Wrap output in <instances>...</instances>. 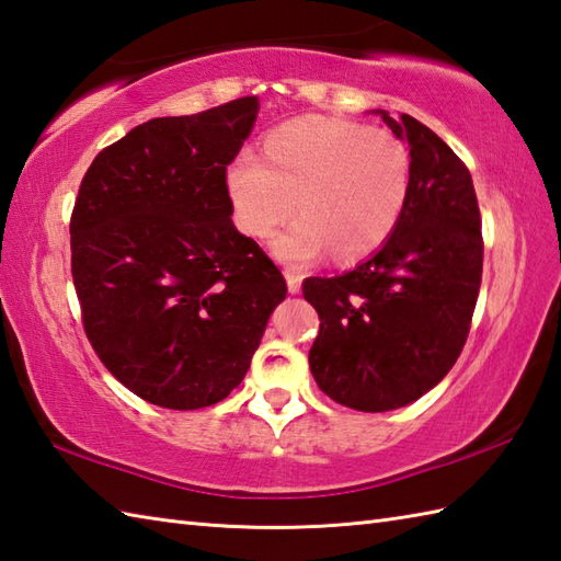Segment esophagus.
<instances>
[{"mask_svg": "<svg viewBox=\"0 0 561 561\" xmlns=\"http://www.w3.org/2000/svg\"><path fill=\"white\" fill-rule=\"evenodd\" d=\"M284 277H287V287H289L291 294H299L301 291V282H304L301 274L287 270V274H284Z\"/></svg>", "mask_w": 561, "mask_h": 561, "instance_id": "1", "label": "esophagus"}]
</instances>
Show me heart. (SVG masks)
Masks as SVG:
<instances>
[{
    "instance_id": "1",
    "label": "heart",
    "mask_w": 561,
    "mask_h": 561,
    "mask_svg": "<svg viewBox=\"0 0 561 561\" xmlns=\"http://www.w3.org/2000/svg\"><path fill=\"white\" fill-rule=\"evenodd\" d=\"M412 163L400 139L332 117H299L272 129L262 159L243 153L226 171L236 221L267 238L299 207L272 253L291 267L325 255L374 253L396 229L410 197Z\"/></svg>"
}]
</instances>
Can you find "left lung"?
I'll use <instances>...</instances> for the list:
<instances>
[{
  "instance_id": "1",
  "label": "left lung",
  "mask_w": 561,
  "mask_h": 561,
  "mask_svg": "<svg viewBox=\"0 0 561 561\" xmlns=\"http://www.w3.org/2000/svg\"><path fill=\"white\" fill-rule=\"evenodd\" d=\"M376 113L410 145L408 205L378 253L304 282L320 318L311 374L328 398L359 412L404 408L444 380L468 340L484 253L468 165L412 115Z\"/></svg>"
}]
</instances>
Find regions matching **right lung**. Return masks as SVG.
<instances>
[{
    "label": "right lung",
    "instance_id": "1",
    "mask_svg": "<svg viewBox=\"0 0 561 561\" xmlns=\"http://www.w3.org/2000/svg\"><path fill=\"white\" fill-rule=\"evenodd\" d=\"M255 96L153 117L105 147L71 211V277L105 368L151 404L199 410L241 383L279 267L236 231L226 165L255 125Z\"/></svg>",
    "mask_w": 561,
    "mask_h": 561
}]
</instances>
